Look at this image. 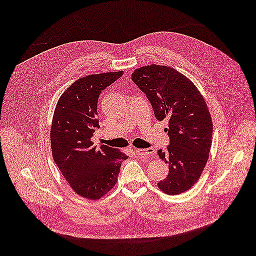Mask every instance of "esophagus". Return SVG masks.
I'll return each mask as SVG.
<instances>
[{"instance_id":"obj_1","label":"esophagus","mask_w":256,"mask_h":256,"mask_svg":"<svg viewBox=\"0 0 256 256\" xmlns=\"http://www.w3.org/2000/svg\"><path fill=\"white\" fill-rule=\"evenodd\" d=\"M136 154L138 156H145L146 158H152L154 156V148H136L135 150Z\"/></svg>"}]
</instances>
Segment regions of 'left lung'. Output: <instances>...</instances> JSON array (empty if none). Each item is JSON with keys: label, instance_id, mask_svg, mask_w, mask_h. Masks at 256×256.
<instances>
[{"label": "left lung", "instance_id": "obj_1", "mask_svg": "<svg viewBox=\"0 0 256 256\" xmlns=\"http://www.w3.org/2000/svg\"><path fill=\"white\" fill-rule=\"evenodd\" d=\"M131 78L146 94L156 118L168 120L170 143L158 154L170 170L158 187L168 195L182 194L197 182L209 158L213 122L207 104L193 82L172 67L143 66Z\"/></svg>", "mask_w": 256, "mask_h": 256}]
</instances>
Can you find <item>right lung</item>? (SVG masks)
<instances>
[{
  "label": "right lung",
  "mask_w": 256,
  "mask_h": 256,
  "mask_svg": "<svg viewBox=\"0 0 256 256\" xmlns=\"http://www.w3.org/2000/svg\"><path fill=\"white\" fill-rule=\"evenodd\" d=\"M123 71L94 74L73 82L60 96L54 110L50 144L52 156L74 191L86 199L98 200L117 182L123 160L128 158L115 148L92 142L100 128L98 102L100 92Z\"/></svg>",
  "instance_id": "right-lung-1"
}]
</instances>
